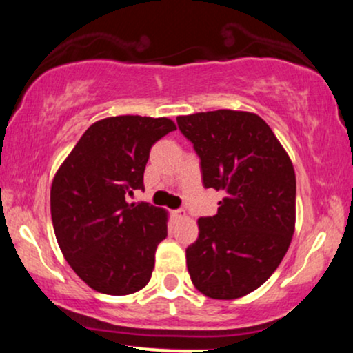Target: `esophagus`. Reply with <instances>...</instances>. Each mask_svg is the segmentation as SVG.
I'll return each mask as SVG.
<instances>
[{"label": "esophagus", "mask_w": 353, "mask_h": 353, "mask_svg": "<svg viewBox=\"0 0 353 353\" xmlns=\"http://www.w3.org/2000/svg\"><path fill=\"white\" fill-rule=\"evenodd\" d=\"M172 214H174V217H176V219H184L185 216H188V212H185L184 209H176Z\"/></svg>", "instance_id": "esophagus-1"}]
</instances>
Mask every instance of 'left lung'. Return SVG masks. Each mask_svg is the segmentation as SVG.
<instances>
[{
  "label": "left lung",
  "instance_id": "obj_1",
  "mask_svg": "<svg viewBox=\"0 0 353 353\" xmlns=\"http://www.w3.org/2000/svg\"><path fill=\"white\" fill-rule=\"evenodd\" d=\"M177 125L199 156L204 188L224 192L185 249L190 281L210 299H239L274 274L292 241L294 165L252 112H196L177 117Z\"/></svg>",
  "mask_w": 353,
  "mask_h": 353
}]
</instances>
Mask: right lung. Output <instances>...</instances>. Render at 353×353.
I'll return each mask as SVG.
<instances>
[{
    "instance_id": "obj_1",
    "label": "right lung",
    "mask_w": 353,
    "mask_h": 353,
    "mask_svg": "<svg viewBox=\"0 0 353 353\" xmlns=\"http://www.w3.org/2000/svg\"><path fill=\"white\" fill-rule=\"evenodd\" d=\"M176 131L168 117L116 116L89 125L51 185V219L64 259L91 289L128 295L149 282L168 216L144 189L151 148Z\"/></svg>"
}]
</instances>
